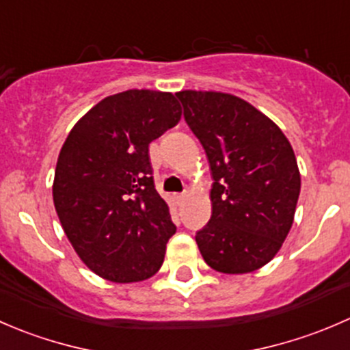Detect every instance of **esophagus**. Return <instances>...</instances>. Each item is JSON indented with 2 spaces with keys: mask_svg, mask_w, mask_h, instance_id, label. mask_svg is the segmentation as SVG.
Instances as JSON below:
<instances>
[{
  "mask_svg": "<svg viewBox=\"0 0 350 350\" xmlns=\"http://www.w3.org/2000/svg\"><path fill=\"white\" fill-rule=\"evenodd\" d=\"M185 200H186V195H176L174 196L176 204H183V203H185Z\"/></svg>",
  "mask_w": 350,
  "mask_h": 350,
  "instance_id": "obj_1",
  "label": "esophagus"
}]
</instances>
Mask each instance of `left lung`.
Listing matches in <instances>:
<instances>
[{"mask_svg":"<svg viewBox=\"0 0 350 350\" xmlns=\"http://www.w3.org/2000/svg\"><path fill=\"white\" fill-rule=\"evenodd\" d=\"M185 120L210 162L211 218L196 243L204 262L225 274L266 266L295 220L301 178L280 126L242 98L179 91Z\"/></svg>","mask_w":350,"mask_h":350,"instance_id":"8db88e82","label":"left lung"}]
</instances>
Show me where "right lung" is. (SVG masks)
<instances>
[{
  "instance_id": "obj_1",
  "label": "right lung",
  "mask_w": 350,
  "mask_h": 350,
  "mask_svg": "<svg viewBox=\"0 0 350 350\" xmlns=\"http://www.w3.org/2000/svg\"><path fill=\"white\" fill-rule=\"evenodd\" d=\"M179 120L172 93L129 90L94 105L67 135L55 211L79 259L103 280H149L164 262L176 225L155 191L149 144Z\"/></svg>"
}]
</instances>
